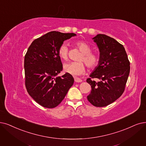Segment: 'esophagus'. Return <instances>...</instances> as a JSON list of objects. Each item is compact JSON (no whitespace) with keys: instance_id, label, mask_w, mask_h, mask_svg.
Listing matches in <instances>:
<instances>
[{"instance_id":"esophagus-1","label":"esophagus","mask_w":146,"mask_h":146,"mask_svg":"<svg viewBox=\"0 0 146 146\" xmlns=\"http://www.w3.org/2000/svg\"><path fill=\"white\" fill-rule=\"evenodd\" d=\"M74 81L77 83H81L82 81V80L78 78V77H74Z\"/></svg>"}]
</instances>
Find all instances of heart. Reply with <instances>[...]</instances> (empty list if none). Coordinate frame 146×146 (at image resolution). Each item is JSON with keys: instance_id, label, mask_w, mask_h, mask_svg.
I'll return each instance as SVG.
<instances>
[{"instance_id": "1", "label": "heart", "mask_w": 146, "mask_h": 146, "mask_svg": "<svg viewBox=\"0 0 146 146\" xmlns=\"http://www.w3.org/2000/svg\"><path fill=\"white\" fill-rule=\"evenodd\" d=\"M78 50L82 53L77 62H71L65 64L63 66L64 71L74 76L80 75L84 73L86 66L89 69H95L100 62V57L96 53H92L91 46L87 42L83 40H77L74 43ZM68 47L65 44H62L58 49V55L61 59L67 60L68 59Z\"/></svg>"}]
</instances>
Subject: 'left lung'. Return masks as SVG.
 <instances>
[{"label":"left lung","instance_id":"1","mask_svg":"<svg viewBox=\"0 0 146 146\" xmlns=\"http://www.w3.org/2000/svg\"><path fill=\"white\" fill-rule=\"evenodd\" d=\"M93 39L100 50V62L86 80L92 87L87 100L93 106L102 107L123 94L130 72V62L123 45L114 38L98 34ZM93 78L100 81L96 82Z\"/></svg>","mask_w":146,"mask_h":146}]
</instances>
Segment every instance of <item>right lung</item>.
<instances>
[{
    "label": "right lung",
    "mask_w": 146,
    "mask_h": 146,
    "mask_svg": "<svg viewBox=\"0 0 146 146\" xmlns=\"http://www.w3.org/2000/svg\"><path fill=\"white\" fill-rule=\"evenodd\" d=\"M76 35L52 31L35 39L25 57V86L33 100L48 108L56 107L74 83L71 74L56 77L63 70L58 49L64 40Z\"/></svg>",
    "instance_id": "right-lung-1"
}]
</instances>
